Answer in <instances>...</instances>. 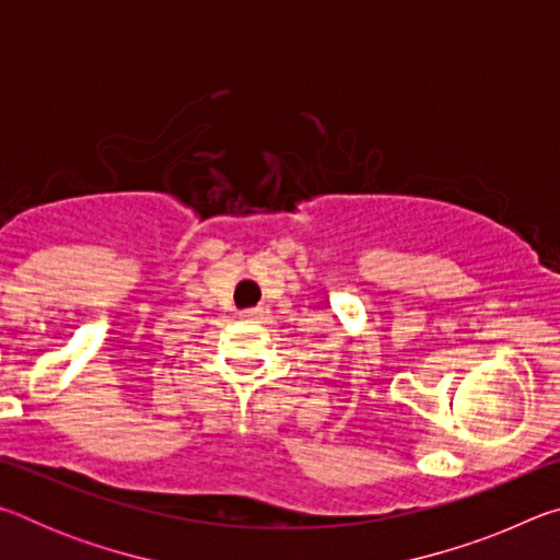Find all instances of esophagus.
<instances>
[{"label": "esophagus", "mask_w": 560, "mask_h": 560, "mask_svg": "<svg viewBox=\"0 0 560 560\" xmlns=\"http://www.w3.org/2000/svg\"><path fill=\"white\" fill-rule=\"evenodd\" d=\"M246 320H261L264 318V308L261 306H257V308H249V311H244L242 314Z\"/></svg>", "instance_id": "34e87169"}]
</instances>
